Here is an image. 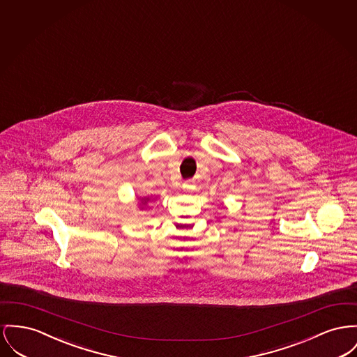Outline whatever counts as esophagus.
Here are the masks:
<instances>
[{"mask_svg":"<svg viewBox=\"0 0 357 357\" xmlns=\"http://www.w3.org/2000/svg\"><path fill=\"white\" fill-rule=\"evenodd\" d=\"M186 189L192 190V189H194V186H192V185H191V183H189V185H188V186H186Z\"/></svg>","mask_w":357,"mask_h":357,"instance_id":"1","label":"esophagus"}]
</instances>
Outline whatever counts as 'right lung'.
Returning a JSON list of instances; mask_svg holds the SVG:
<instances>
[{
	"label": "right lung",
	"instance_id": "add662e5",
	"mask_svg": "<svg viewBox=\"0 0 357 357\" xmlns=\"http://www.w3.org/2000/svg\"><path fill=\"white\" fill-rule=\"evenodd\" d=\"M151 201H153V198H151V197H142L140 198V204H139V210L147 208L148 202H151Z\"/></svg>",
	"mask_w": 357,
	"mask_h": 357
}]
</instances>
